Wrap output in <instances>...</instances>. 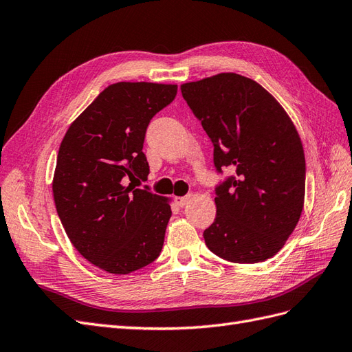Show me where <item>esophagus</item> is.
<instances>
[{
	"instance_id": "obj_1",
	"label": "esophagus",
	"mask_w": 352,
	"mask_h": 352,
	"mask_svg": "<svg viewBox=\"0 0 352 352\" xmlns=\"http://www.w3.org/2000/svg\"><path fill=\"white\" fill-rule=\"evenodd\" d=\"M189 199H190V195H185V197H177L175 201L179 207H185L189 202Z\"/></svg>"
}]
</instances>
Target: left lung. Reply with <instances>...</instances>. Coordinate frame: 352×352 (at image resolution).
<instances>
[{
	"label": "left lung",
	"mask_w": 352,
	"mask_h": 352,
	"mask_svg": "<svg viewBox=\"0 0 352 352\" xmlns=\"http://www.w3.org/2000/svg\"><path fill=\"white\" fill-rule=\"evenodd\" d=\"M182 97L214 146L223 175L206 245L220 258L254 264L278 252L300 220L305 157L289 116L261 85L236 73L184 83Z\"/></svg>",
	"instance_id": "1"
}]
</instances>
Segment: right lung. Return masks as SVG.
<instances>
[{
    "instance_id": "obj_1",
    "label": "right lung",
    "mask_w": 352,
    "mask_h": 352,
    "mask_svg": "<svg viewBox=\"0 0 352 352\" xmlns=\"http://www.w3.org/2000/svg\"><path fill=\"white\" fill-rule=\"evenodd\" d=\"M176 94V85L113 83L63 138L52 180L57 214L73 247L109 273L140 270L162 252L172 210L150 186H136L150 173L146 127Z\"/></svg>"
}]
</instances>
